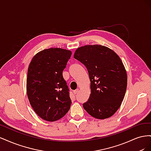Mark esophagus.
Listing matches in <instances>:
<instances>
[{
    "instance_id": "esophagus-1",
    "label": "esophagus",
    "mask_w": 151,
    "mask_h": 151,
    "mask_svg": "<svg viewBox=\"0 0 151 151\" xmlns=\"http://www.w3.org/2000/svg\"><path fill=\"white\" fill-rule=\"evenodd\" d=\"M78 92H79V89H76L75 91H74V94H76Z\"/></svg>"
}]
</instances>
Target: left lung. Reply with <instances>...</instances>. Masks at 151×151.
Returning <instances> with one entry per match:
<instances>
[{
	"mask_svg": "<svg viewBox=\"0 0 151 151\" xmlns=\"http://www.w3.org/2000/svg\"><path fill=\"white\" fill-rule=\"evenodd\" d=\"M74 58L88 70L91 94L83 103L85 110L98 119L111 117L124 98L127 74L120 57L106 47L88 45L77 48Z\"/></svg>",
	"mask_w": 151,
	"mask_h": 151,
	"instance_id": "left-lung-1",
	"label": "left lung"
}]
</instances>
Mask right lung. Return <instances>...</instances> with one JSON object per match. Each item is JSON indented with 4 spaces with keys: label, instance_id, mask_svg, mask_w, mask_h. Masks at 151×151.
Segmentation results:
<instances>
[{
    "label": "right lung",
    "instance_id": "obj_1",
    "mask_svg": "<svg viewBox=\"0 0 151 151\" xmlns=\"http://www.w3.org/2000/svg\"><path fill=\"white\" fill-rule=\"evenodd\" d=\"M72 52L45 49L32 58L28 69L26 92L35 112L44 120L55 122L69 110L71 99L62 75Z\"/></svg>",
    "mask_w": 151,
    "mask_h": 151
}]
</instances>
